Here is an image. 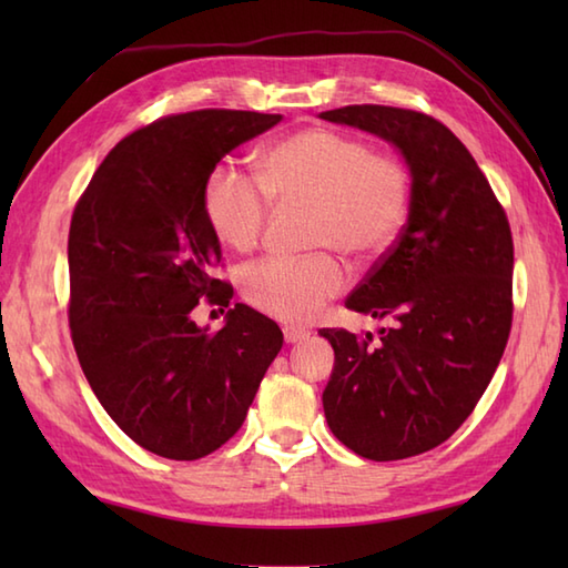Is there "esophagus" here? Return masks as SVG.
<instances>
[{
	"instance_id": "esophagus-1",
	"label": "esophagus",
	"mask_w": 568,
	"mask_h": 568,
	"mask_svg": "<svg viewBox=\"0 0 568 568\" xmlns=\"http://www.w3.org/2000/svg\"><path fill=\"white\" fill-rule=\"evenodd\" d=\"M283 334H285V342H287V344L305 342L307 336H310V332H307V329H297V327H285V329H283Z\"/></svg>"
}]
</instances>
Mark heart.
Segmentation results:
<instances>
[{
	"instance_id": "b5f03b06",
	"label": "heart",
	"mask_w": 568,
	"mask_h": 568,
	"mask_svg": "<svg viewBox=\"0 0 568 568\" xmlns=\"http://www.w3.org/2000/svg\"><path fill=\"white\" fill-rule=\"evenodd\" d=\"M271 200L310 204V246H329L366 263L381 258L400 236L413 180L397 155L376 153L344 131L310 126L268 143L258 155V178L222 163L212 168L202 190L212 232L234 251L256 248ZM344 285L346 268L332 251L263 258L241 273L246 303L287 324L315 320Z\"/></svg>"
}]
</instances>
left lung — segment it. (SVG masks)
I'll return each instance as SVG.
<instances>
[{
    "instance_id": "8db88e82",
    "label": "left lung",
    "mask_w": 568,
    "mask_h": 568,
    "mask_svg": "<svg viewBox=\"0 0 568 568\" xmlns=\"http://www.w3.org/2000/svg\"><path fill=\"white\" fill-rule=\"evenodd\" d=\"M400 149L407 224L346 307L388 320L378 339L322 329L334 371L322 393L334 437L371 462L425 454L474 413L513 327V234L474 155L437 119L400 106L322 112Z\"/></svg>"
}]
</instances>
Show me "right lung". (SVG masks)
<instances>
[{"label":"right lung","instance_id":"obj_1","mask_svg":"<svg viewBox=\"0 0 568 568\" xmlns=\"http://www.w3.org/2000/svg\"><path fill=\"white\" fill-rule=\"evenodd\" d=\"M281 119L163 116L106 153L72 212V346L106 415L146 452L192 462L220 449L281 352V327L248 305L226 310L214 334L190 315L200 300L224 312L234 295L212 277L222 248L204 216V180Z\"/></svg>","mask_w":568,"mask_h":568}]
</instances>
